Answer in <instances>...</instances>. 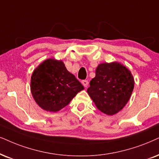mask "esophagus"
<instances>
[{"label": "esophagus", "instance_id": "esophagus-1", "mask_svg": "<svg viewBox=\"0 0 159 159\" xmlns=\"http://www.w3.org/2000/svg\"><path fill=\"white\" fill-rule=\"evenodd\" d=\"M82 84H83V86H84V87H87V86H88V81L87 80H84V81H82Z\"/></svg>", "mask_w": 159, "mask_h": 159}]
</instances>
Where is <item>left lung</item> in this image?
I'll use <instances>...</instances> for the list:
<instances>
[{
	"instance_id": "left-lung-1",
	"label": "left lung",
	"mask_w": 159,
	"mask_h": 159,
	"mask_svg": "<svg viewBox=\"0 0 159 159\" xmlns=\"http://www.w3.org/2000/svg\"><path fill=\"white\" fill-rule=\"evenodd\" d=\"M87 93L96 107L107 115L121 111L129 100L134 87V78L125 66L117 61L101 63L95 77L89 82Z\"/></svg>"
}]
</instances>
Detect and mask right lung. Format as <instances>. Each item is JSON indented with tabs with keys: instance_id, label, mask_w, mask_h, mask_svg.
Listing matches in <instances>:
<instances>
[{
	"instance_id": "right-lung-1",
	"label": "right lung",
	"mask_w": 159,
	"mask_h": 159,
	"mask_svg": "<svg viewBox=\"0 0 159 159\" xmlns=\"http://www.w3.org/2000/svg\"><path fill=\"white\" fill-rule=\"evenodd\" d=\"M83 89V85L68 71L64 62L53 58L42 62L31 78L32 96L37 105L47 111H60Z\"/></svg>"
}]
</instances>
